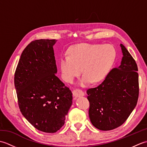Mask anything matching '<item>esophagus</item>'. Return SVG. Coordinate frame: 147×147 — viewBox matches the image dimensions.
<instances>
[{"mask_svg": "<svg viewBox=\"0 0 147 147\" xmlns=\"http://www.w3.org/2000/svg\"><path fill=\"white\" fill-rule=\"evenodd\" d=\"M73 93V95L74 96H76V97H80V96H83L85 95V93H84V92L82 91V90L78 88L74 90Z\"/></svg>", "mask_w": 147, "mask_h": 147, "instance_id": "34e87169", "label": "esophagus"}]
</instances>
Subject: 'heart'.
Wrapping results in <instances>:
<instances>
[{
    "label": "heart",
    "instance_id": "b5f03b06",
    "mask_svg": "<svg viewBox=\"0 0 147 147\" xmlns=\"http://www.w3.org/2000/svg\"><path fill=\"white\" fill-rule=\"evenodd\" d=\"M68 54L63 55L61 59L62 78L72 83L82 71L84 76L80 82L82 85L92 81L98 83L104 80L115 59V51L111 45L80 43L71 47Z\"/></svg>",
    "mask_w": 147,
    "mask_h": 147
}]
</instances>
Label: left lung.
<instances>
[{
  "instance_id": "obj_1",
  "label": "left lung",
  "mask_w": 147,
  "mask_h": 147,
  "mask_svg": "<svg viewBox=\"0 0 147 147\" xmlns=\"http://www.w3.org/2000/svg\"><path fill=\"white\" fill-rule=\"evenodd\" d=\"M121 47L123 54L121 65L112 69L99 86L86 91L90 121L100 130H112L121 126L138 102V66L125 47Z\"/></svg>"
}]
</instances>
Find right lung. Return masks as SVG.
<instances>
[{
    "instance_id": "add662e5",
    "label": "right lung",
    "mask_w": 147,
    "mask_h": 147,
    "mask_svg": "<svg viewBox=\"0 0 147 147\" xmlns=\"http://www.w3.org/2000/svg\"><path fill=\"white\" fill-rule=\"evenodd\" d=\"M55 39L36 40L22 52L14 74L21 114L39 131L54 133L64 126L72 92L56 76Z\"/></svg>"
}]
</instances>
